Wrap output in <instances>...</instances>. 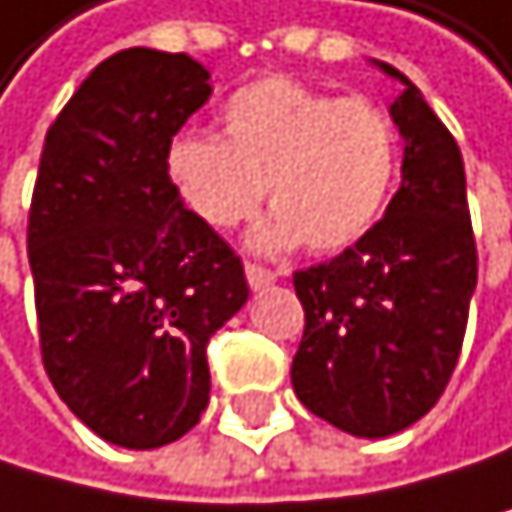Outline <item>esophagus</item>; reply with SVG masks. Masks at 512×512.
Returning <instances> with one entry per match:
<instances>
[{"label":"esophagus","instance_id":"34e87169","mask_svg":"<svg viewBox=\"0 0 512 512\" xmlns=\"http://www.w3.org/2000/svg\"><path fill=\"white\" fill-rule=\"evenodd\" d=\"M245 277H248V286H251V290H264V286H270V283L277 280L274 270L258 267V264H245Z\"/></svg>","mask_w":512,"mask_h":512}]
</instances>
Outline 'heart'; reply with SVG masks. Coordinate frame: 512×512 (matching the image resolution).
Listing matches in <instances>:
<instances>
[{"instance_id": "heart-1", "label": "heart", "mask_w": 512, "mask_h": 512, "mask_svg": "<svg viewBox=\"0 0 512 512\" xmlns=\"http://www.w3.org/2000/svg\"><path fill=\"white\" fill-rule=\"evenodd\" d=\"M222 139L184 130L165 168L206 229L229 232L274 206L251 248L318 254L350 248L376 226L398 175V130L379 104L337 98L299 79L242 85L219 111Z\"/></svg>"}]
</instances>
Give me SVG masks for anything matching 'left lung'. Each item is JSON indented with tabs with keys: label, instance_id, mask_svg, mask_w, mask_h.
<instances>
[{
	"label": "left lung",
	"instance_id": "obj_1",
	"mask_svg": "<svg viewBox=\"0 0 512 512\" xmlns=\"http://www.w3.org/2000/svg\"><path fill=\"white\" fill-rule=\"evenodd\" d=\"M373 66L401 85L389 104L405 139L401 184L357 245L293 274L306 331L290 369L302 405L363 440L411 427L440 401L478 283L456 139L405 72Z\"/></svg>",
	"mask_w": 512,
	"mask_h": 512
}]
</instances>
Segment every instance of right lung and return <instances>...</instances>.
<instances>
[{"instance_id": "obj_1", "label": "right lung", "mask_w": 512, "mask_h": 512, "mask_svg": "<svg viewBox=\"0 0 512 512\" xmlns=\"http://www.w3.org/2000/svg\"><path fill=\"white\" fill-rule=\"evenodd\" d=\"M187 53L130 47L53 120L28 219L53 389L123 449L181 440L210 401L206 341L248 302L245 267L168 178L175 133L210 101Z\"/></svg>"}]
</instances>
